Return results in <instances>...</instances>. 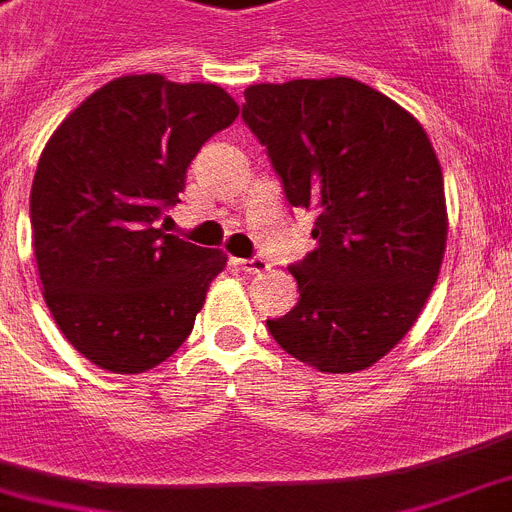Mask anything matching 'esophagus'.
<instances>
[{"label":"esophagus","instance_id":"esophagus-1","mask_svg":"<svg viewBox=\"0 0 512 512\" xmlns=\"http://www.w3.org/2000/svg\"><path fill=\"white\" fill-rule=\"evenodd\" d=\"M236 265H239V270H244V273H265V270H268V260H263V257H252V260H236Z\"/></svg>","mask_w":512,"mask_h":512}]
</instances>
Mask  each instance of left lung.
Returning <instances> with one entry per match:
<instances>
[{
    "instance_id": "obj_1",
    "label": "left lung",
    "mask_w": 512,
    "mask_h": 512,
    "mask_svg": "<svg viewBox=\"0 0 512 512\" xmlns=\"http://www.w3.org/2000/svg\"><path fill=\"white\" fill-rule=\"evenodd\" d=\"M242 119L317 249L291 265L299 304L270 336L309 367L362 372L393 351L440 276L448 208L437 153L409 111L351 77L260 83Z\"/></svg>"
}]
</instances>
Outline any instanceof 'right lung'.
<instances>
[{"label":"right lung","instance_id":"1","mask_svg":"<svg viewBox=\"0 0 512 512\" xmlns=\"http://www.w3.org/2000/svg\"><path fill=\"white\" fill-rule=\"evenodd\" d=\"M236 117L213 83L124 75L49 137L30 187L38 276L64 338L96 367L140 375L192 333L226 255L163 234L158 218Z\"/></svg>","mask_w":512,"mask_h":512}]
</instances>
